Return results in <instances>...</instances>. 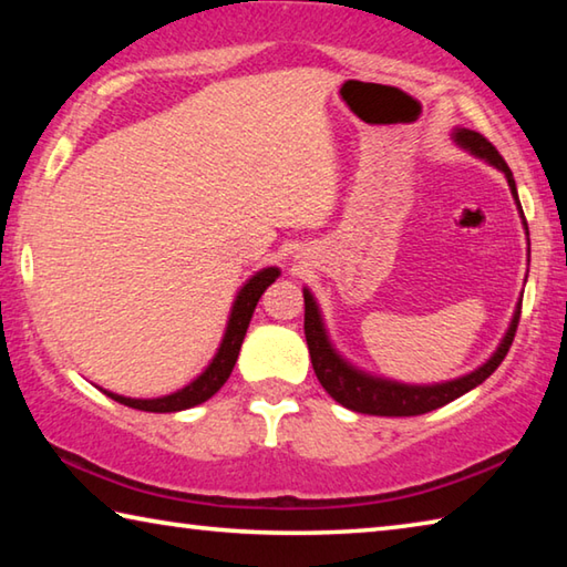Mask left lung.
<instances>
[{
	"instance_id": "1",
	"label": "left lung",
	"mask_w": 567,
	"mask_h": 567,
	"mask_svg": "<svg viewBox=\"0 0 567 567\" xmlns=\"http://www.w3.org/2000/svg\"><path fill=\"white\" fill-rule=\"evenodd\" d=\"M450 137H453L455 145L460 150H465L467 155L483 159L491 167L503 172L507 179V187H511V195L515 199L517 215H520V219H523V229L527 235V223H525L520 199H517L513 172L505 165L501 152H497L491 142L483 137V134L465 130V127H455ZM527 257H530V237H527ZM302 295H305L307 350H310L312 368H315V375H318V380H320V385L328 390V395L332 400H338L342 408L354 410V412H364V415H382V417L425 415V412L443 408V405H447V402L457 400L460 395H465V392H470L473 388L483 385V382L497 370V364L505 360L507 350H511L517 322H520V305H523V297H520L515 305L511 324H507L503 340L497 342L495 352L483 364H480V368H475L473 372H465V375H460V378H453V380L433 382V385H412V382H400L392 378L372 375V372L358 368V364H352L338 348H334V342L328 332V324H324V318H322V310H320L318 300H315V295L310 292V287H302Z\"/></svg>"
}]
</instances>
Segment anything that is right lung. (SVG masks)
<instances>
[{
	"label": "right lung",
	"mask_w": 567,
	"mask_h": 567,
	"mask_svg": "<svg viewBox=\"0 0 567 567\" xmlns=\"http://www.w3.org/2000/svg\"><path fill=\"white\" fill-rule=\"evenodd\" d=\"M277 277H280V267H262L255 275H249L247 280L239 287L233 307H229L227 315V324L223 332V340H219V348L213 354V360L207 362V368L199 372L197 378H192L185 388H179L169 395H159V398H127V395H117V392L100 388L104 395L122 402V405L134 408V410H145V412H179V410H189L195 405H203L215 392L225 385L227 378L233 375V368L237 362L239 348H243V340L249 328V320H252V312L260 297L265 295L267 287H270Z\"/></svg>",
	"instance_id": "add662e5"
}]
</instances>
